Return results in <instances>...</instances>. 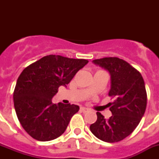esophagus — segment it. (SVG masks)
<instances>
[{
  "label": "esophagus",
  "instance_id": "34e87169",
  "mask_svg": "<svg viewBox=\"0 0 159 159\" xmlns=\"http://www.w3.org/2000/svg\"><path fill=\"white\" fill-rule=\"evenodd\" d=\"M80 111L82 112H84V113H85V112H88V111H89V109L86 107H80Z\"/></svg>",
  "mask_w": 159,
  "mask_h": 159
}]
</instances>
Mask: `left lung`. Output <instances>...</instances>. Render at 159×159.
I'll list each match as a JSON object with an SVG mask.
<instances>
[{
  "label": "left lung",
  "mask_w": 159,
  "mask_h": 159,
  "mask_svg": "<svg viewBox=\"0 0 159 159\" xmlns=\"http://www.w3.org/2000/svg\"><path fill=\"white\" fill-rule=\"evenodd\" d=\"M92 62L111 75L109 96L112 116L108 119L97 112V120L90 126L92 134L107 143L119 142L130 135L141 121L147 107L145 83L139 71L122 59L105 57Z\"/></svg>",
  "instance_id": "8db88e82"
}]
</instances>
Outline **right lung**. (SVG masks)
Wrapping results in <instances>:
<instances>
[{
  "instance_id": "right-lung-1",
  "label": "right lung",
  "mask_w": 159,
  "mask_h": 159,
  "mask_svg": "<svg viewBox=\"0 0 159 159\" xmlns=\"http://www.w3.org/2000/svg\"><path fill=\"white\" fill-rule=\"evenodd\" d=\"M88 63L84 59L49 55L23 70L14 90V107L20 123L31 137L38 141H50L65 131L80 107L56 104L52 99L59 87H67Z\"/></svg>"
}]
</instances>
